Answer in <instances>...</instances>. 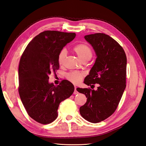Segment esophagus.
<instances>
[{
	"label": "esophagus",
	"instance_id": "1",
	"mask_svg": "<svg viewBox=\"0 0 146 146\" xmlns=\"http://www.w3.org/2000/svg\"><path fill=\"white\" fill-rule=\"evenodd\" d=\"M78 94V92L77 90V87L75 86V90H74V94L76 95V94Z\"/></svg>",
	"mask_w": 146,
	"mask_h": 146
}]
</instances>
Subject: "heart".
I'll return each mask as SVG.
<instances>
[{
	"label": "heart",
	"instance_id": "1",
	"mask_svg": "<svg viewBox=\"0 0 146 146\" xmlns=\"http://www.w3.org/2000/svg\"><path fill=\"white\" fill-rule=\"evenodd\" d=\"M73 50L83 61H88L92 56V51L91 47L85 44H79L73 48ZM67 56V50L63 48L60 50L57 57V61L60 66H63ZM84 77V74L78 71H71L66 74V77L74 85L80 83Z\"/></svg>",
	"mask_w": 146,
	"mask_h": 146
}]
</instances>
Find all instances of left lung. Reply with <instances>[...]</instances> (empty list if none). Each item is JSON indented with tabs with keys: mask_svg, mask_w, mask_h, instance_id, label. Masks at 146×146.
Masks as SVG:
<instances>
[{
	"mask_svg": "<svg viewBox=\"0 0 146 146\" xmlns=\"http://www.w3.org/2000/svg\"><path fill=\"white\" fill-rule=\"evenodd\" d=\"M85 38L93 47L97 58L84 83L99 86L96 91L77 88L87 98L80 113L86 121L98 123L112 115L121 99L126 87L127 57L122 46L109 35L98 33Z\"/></svg>",
	"mask_w": 146,
	"mask_h": 146,
	"instance_id": "1",
	"label": "left lung"
}]
</instances>
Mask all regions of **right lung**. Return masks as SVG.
<instances>
[{"instance_id": "add662e5", "label": "right lung", "mask_w": 146, "mask_h": 146, "mask_svg": "<svg viewBox=\"0 0 146 146\" xmlns=\"http://www.w3.org/2000/svg\"><path fill=\"white\" fill-rule=\"evenodd\" d=\"M75 33L46 30L31 41L19 65L18 91L26 111L33 120L48 124L58 116L61 101L72 94L74 86L66 80L58 85L48 83L51 73L59 69V52L76 37Z\"/></svg>"}]
</instances>
